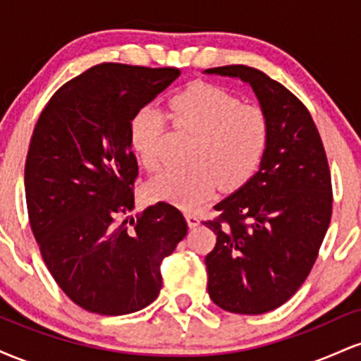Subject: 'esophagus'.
I'll use <instances>...</instances> for the list:
<instances>
[{
  "label": "esophagus",
  "instance_id": "1",
  "mask_svg": "<svg viewBox=\"0 0 361 361\" xmlns=\"http://www.w3.org/2000/svg\"><path fill=\"white\" fill-rule=\"evenodd\" d=\"M186 222H188V227L190 229H195V227L198 226V224H200V219H198V215L197 214H193V212H186Z\"/></svg>",
  "mask_w": 361,
  "mask_h": 361
}]
</instances>
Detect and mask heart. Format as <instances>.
<instances>
[{"label":"heart","instance_id":"b5f03b06","mask_svg":"<svg viewBox=\"0 0 361 361\" xmlns=\"http://www.w3.org/2000/svg\"><path fill=\"white\" fill-rule=\"evenodd\" d=\"M169 114L178 128L195 134L188 151L192 164L163 169L151 178L146 192L152 200L192 209L209 200L217 183L235 188L259 166L270 132L259 106L241 105L227 91L198 82L173 98ZM166 126L168 115L156 105L142 106L130 120V147L149 171L161 163Z\"/></svg>","mask_w":361,"mask_h":361}]
</instances>
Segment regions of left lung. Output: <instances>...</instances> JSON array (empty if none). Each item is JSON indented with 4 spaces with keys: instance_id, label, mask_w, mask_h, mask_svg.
Here are the masks:
<instances>
[{
    "instance_id": "8db88e82",
    "label": "left lung",
    "mask_w": 361,
    "mask_h": 361,
    "mask_svg": "<svg viewBox=\"0 0 361 361\" xmlns=\"http://www.w3.org/2000/svg\"><path fill=\"white\" fill-rule=\"evenodd\" d=\"M204 74L250 86L270 126L258 171L215 205L221 217L204 222L217 235L205 256L210 299L256 316L285 304L307 279L333 210L329 166L307 109L279 81L247 66Z\"/></svg>"
}]
</instances>
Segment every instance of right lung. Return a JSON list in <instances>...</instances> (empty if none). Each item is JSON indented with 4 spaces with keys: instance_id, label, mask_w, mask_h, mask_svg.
Here are the masks:
<instances>
[{
    "instance_id": "add662e5",
    "label": "right lung",
    "mask_w": 361,
    "mask_h": 361,
    "mask_svg": "<svg viewBox=\"0 0 361 361\" xmlns=\"http://www.w3.org/2000/svg\"><path fill=\"white\" fill-rule=\"evenodd\" d=\"M180 74L93 66L54 94L34 128L25 164L32 231L62 292L90 312L122 316L151 304L161 263L188 231L166 202L137 221L128 215L139 173L128 126Z\"/></svg>"
}]
</instances>
